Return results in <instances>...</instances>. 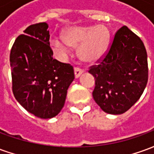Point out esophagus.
<instances>
[{
  "instance_id": "34e87169",
  "label": "esophagus",
  "mask_w": 154,
  "mask_h": 154,
  "mask_svg": "<svg viewBox=\"0 0 154 154\" xmlns=\"http://www.w3.org/2000/svg\"><path fill=\"white\" fill-rule=\"evenodd\" d=\"M82 72H83V71L81 70L79 67H74V75H75V78H76V79L80 77L81 75L82 74Z\"/></svg>"
}]
</instances>
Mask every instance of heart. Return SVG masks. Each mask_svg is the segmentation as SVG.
Wrapping results in <instances>:
<instances>
[{"mask_svg":"<svg viewBox=\"0 0 154 154\" xmlns=\"http://www.w3.org/2000/svg\"><path fill=\"white\" fill-rule=\"evenodd\" d=\"M62 39L51 41V48L57 55H66L77 48V56L88 64L96 63L106 54L110 41V32L104 25L72 26L63 30Z\"/></svg>","mask_w":154,"mask_h":154,"instance_id":"1","label":"heart"}]
</instances>
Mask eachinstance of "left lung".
Masks as SVG:
<instances>
[{
  "mask_svg": "<svg viewBox=\"0 0 154 154\" xmlns=\"http://www.w3.org/2000/svg\"><path fill=\"white\" fill-rule=\"evenodd\" d=\"M147 52L142 40L127 26L116 32L110 50L89 70L96 81L92 96L107 114L125 113L136 103L148 82Z\"/></svg>",
  "mask_w": 154,
  "mask_h": 154,
  "instance_id": "8db88e82",
  "label": "left lung"
}]
</instances>
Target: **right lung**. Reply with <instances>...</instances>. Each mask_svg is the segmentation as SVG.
<instances>
[{"label":"right lung","mask_w":154,"mask_h":154,"mask_svg":"<svg viewBox=\"0 0 154 154\" xmlns=\"http://www.w3.org/2000/svg\"><path fill=\"white\" fill-rule=\"evenodd\" d=\"M47 23L29 25L12 46L10 56L15 99L29 113L51 119L65 103L73 68L53 58Z\"/></svg>","instance_id":"1"}]
</instances>
